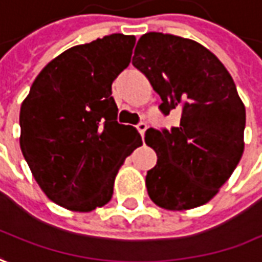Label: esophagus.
I'll return each mask as SVG.
<instances>
[{
    "instance_id": "1",
    "label": "esophagus",
    "mask_w": 262,
    "mask_h": 262,
    "mask_svg": "<svg viewBox=\"0 0 262 262\" xmlns=\"http://www.w3.org/2000/svg\"><path fill=\"white\" fill-rule=\"evenodd\" d=\"M146 129H148V124H146V123H139V124H138V130H139L142 138L145 136V132H146Z\"/></svg>"
}]
</instances>
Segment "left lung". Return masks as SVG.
Masks as SVG:
<instances>
[{
	"mask_svg": "<svg viewBox=\"0 0 262 262\" xmlns=\"http://www.w3.org/2000/svg\"><path fill=\"white\" fill-rule=\"evenodd\" d=\"M132 63L159 94L162 113L181 112L178 127L145 133L158 157L146 174L150 200L167 210L203 206L244 154L245 105L233 79L203 45L174 34H143Z\"/></svg>",
	"mask_w": 262,
	"mask_h": 262,
	"instance_id": "8db88e82",
	"label": "left lung"
}]
</instances>
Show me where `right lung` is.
<instances>
[{"label":"right lung","instance_id":"right-lung-1","mask_svg":"<svg viewBox=\"0 0 262 262\" xmlns=\"http://www.w3.org/2000/svg\"><path fill=\"white\" fill-rule=\"evenodd\" d=\"M135 36L114 33L52 59L20 108V148L52 202L93 212L112 200L124 159L142 145L119 124L112 84L130 63Z\"/></svg>","mask_w":262,"mask_h":262}]
</instances>
